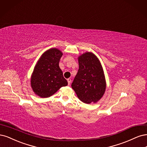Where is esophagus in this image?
Here are the masks:
<instances>
[{"label": "esophagus", "mask_w": 147, "mask_h": 147, "mask_svg": "<svg viewBox=\"0 0 147 147\" xmlns=\"http://www.w3.org/2000/svg\"><path fill=\"white\" fill-rule=\"evenodd\" d=\"M67 81H68V85H69V84H71V79L70 78H68V79H67Z\"/></svg>", "instance_id": "34e87169"}]
</instances>
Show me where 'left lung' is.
Masks as SVG:
<instances>
[{"label": "left lung", "instance_id": "obj_1", "mask_svg": "<svg viewBox=\"0 0 147 147\" xmlns=\"http://www.w3.org/2000/svg\"><path fill=\"white\" fill-rule=\"evenodd\" d=\"M79 70L71 84L80 101L86 104L95 103L103 96L106 84L101 64L92 53L79 57Z\"/></svg>", "mask_w": 147, "mask_h": 147}]
</instances>
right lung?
Segmentation results:
<instances>
[{"label":"right lung","instance_id":"add662e5","mask_svg":"<svg viewBox=\"0 0 147 147\" xmlns=\"http://www.w3.org/2000/svg\"><path fill=\"white\" fill-rule=\"evenodd\" d=\"M62 55L58 49H50L42 54L36 64L31 77V87L41 98H48L68 85L59 65Z\"/></svg>","mask_w":147,"mask_h":147}]
</instances>
